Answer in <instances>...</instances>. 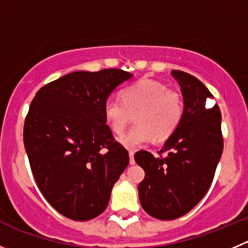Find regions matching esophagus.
I'll return each instance as SVG.
<instances>
[{
    "mask_svg": "<svg viewBox=\"0 0 248 248\" xmlns=\"http://www.w3.org/2000/svg\"><path fill=\"white\" fill-rule=\"evenodd\" d=\"M129 158H130V164L133 166V164H135V159H134V151H129Z\"/></svg>",
    "mask_w": 248,
    "mask_h": 248,
    "instance_id": "1",
    "label": "esophagus"
}]
</instances>
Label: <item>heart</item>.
Here are the masks:
<instances>
[{
  "instance_id": "obj_1",
  "label": "heart",
  "mask_w": 248,
  "mask_h": 248,
  "mask_svg": "<svg viewBox=\"0 0 248 248\" xmlns=\"http://www.w3.org/2000/svg\"><path fill=\"white\" fill-rule=\"evenodd\" d=\"M122 101L109 98L103 105V115L114 134H122L135 115L136 125L119 138L124 147L141 146L170 138L180 125L184 100L179 91L163 82L142 79L122 90Z\"/></svg>"
}]
</instances>
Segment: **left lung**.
<instances>
[{
    "instance_id": "8db88e82",
    "label": "left lung",
    "mask_w": 248,
    "mask_h": 248,
    "mask_svg": "<svg viewBox=\"0 0 248 248\" xmlns=\"http://www.w3.org/2000/svg\"><path fill=\"white\" fill-rule=\"evenodd\" d=\"M171 75L184 98L180 125L158 152L159 157L148 151L135 153L136 163L145 170L139 184L141 206L161 220L184 216L203 199L223 152L220 109L218 105L206 108L213 95L187 73L173 70Z\"/></svg>"
}]
</instances>
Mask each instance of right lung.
Returning <instances> with one entry per match:
<instances>
[{
    "mask_svg": "<svg viewBox=\"0 0 248 248\" xmlns=\"http://www.w3.org/2000/svg\"><path fill=\"white\" fill-rule=\"evenodd\" d=\"M133 74L122 69L70 73L41 87L24 123V146L40 191L73 220L100 216L129 164L106 124L103 105Z\"/></svg>",
    "mask_w": 248,
    "mask_h": 248,
    "instance_id": "add662e5",
    "label": "right lung"
}]
</instances>
